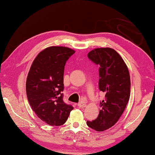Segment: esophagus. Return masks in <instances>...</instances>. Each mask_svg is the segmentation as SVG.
<instances>
[{"mask_svg":"<svg viewBox=\"0 0 155 155\" xmlns=\"http://www.w3.org/2000/svg\"><path fill=\"white\" fill-rule=\"evenodd\" d=\"M78 107H80V108L85 107H86V103L84 102V101H82V102H80L79 104H78Z\"/></svg>","mask_w":155,"mask_h":155,"instance_id":"esophagus-1","label":"esophagus"}]
</instances>
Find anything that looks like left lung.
I'll use <instances>...</instances> for the list:
<instances>
[{"mask_svg": "<svg viewBox=\"0 0 155 155\" xmlns=\"http://www.w3.org/2000/svg\"><path fill=\"white\" fill-rule=\"evenodd\" d=\"M88 58L99 65V88L105 93L99 104L96 119L87 121L90 128L104 131L114 126L126 109L130 94V78L121 56L111 48H97L88 53Z\"/></svg>", "mask_w": 155, "mask_h": 155, "instance_id": "obj_1", "label": "left lung"}]
</instances>
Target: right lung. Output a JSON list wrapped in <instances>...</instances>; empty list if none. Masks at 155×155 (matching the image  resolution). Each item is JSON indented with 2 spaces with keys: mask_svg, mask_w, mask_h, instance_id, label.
<instances>
[{
  "mask_svg": "<svg viewBox=\"0 0 155 155\" xmlns=\"http://www.w3.org/2000/svg\"><path fill=\"white\" fill-rule=\"evenodd\" d=\"M75 51L65 46H49L34 60L26 82L27 99L33 111L48 125L64 124L73 107L63 101L66 61Z\"/></svg>",
  "mask_w": 155,
  "mask_h": 155,
  "instance_id": "add662e5",
  "label": "right lung"
}]
</instances>
